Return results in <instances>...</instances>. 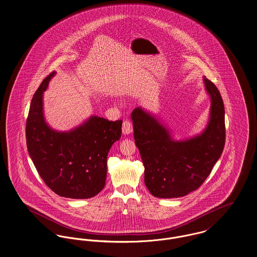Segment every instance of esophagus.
<instances>
[{"label": "esophagus", "instance_id": "1", "mask_svg": "<svg viewBox=\"0 0 257 257\" xmlns=\"http://www.w3.org/2000/svg\"><path fill=\"white\" fill-rule=\"evenodd\" d=\"M122 134L125 135H131L133 133V123L130 120H124L122 122V127H121Z\"/></svg>", "mask_w": 257, "mask_h": 257}]
</instances>
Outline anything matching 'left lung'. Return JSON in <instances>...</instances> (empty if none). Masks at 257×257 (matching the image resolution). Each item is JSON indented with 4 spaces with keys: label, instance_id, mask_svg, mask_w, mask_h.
<instances>
[{
    "label": "left lung",
    "instance_id": "8db88e82",
    "mask_svg": "<svg viewBox=\"0 0 257 257\" xmlns=\"http://www.w3.org/2000/svg\"><path fill=\"white\" fill-rule=\"evenodd\" d=\"M210 98L204 131L186 139H174L170 128L142 107L132 113L134 137L144 165V182L157 198H179L199 188L222 154L225 110L217 87L205 77Z\"/></svg>",
    "mask_w": 257,
    "mask_h": 257
}]
</instances>
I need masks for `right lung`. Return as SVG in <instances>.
I'll list each match as a JSON object with an SVG mask.
<instances>
[{
  "mask_svg": "<svg viewBox=\"0 0 257 257\" xmlns=\"http://www.w3.org/2000/svg\"><path fill=\"white\" fill-rule=\"evenodd\" d=\"M56 72L36 90L26 121V143L46 185L60 197L89 199L105 186L107 155L120 138L122 120L90 116L68 132L49 125L44 115V92Z\"/></svg>",
  "mask_w": 257,
  "mask_h": 257,
  "instance_id": "1",
  "label": "right lung"
}]
</instances>
